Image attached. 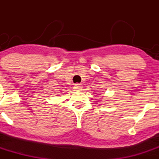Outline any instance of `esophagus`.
Wrapping results in <instances>:
<instances>
[{
	"label": "esophagus",
	"instance_id": "1",
	"mask_svg": "<svg viewBox=\"0 0 159 159\" xmlns=\"http://www.w3.org/2000/svg\"><path fill=\"white\" fill-rule=\"evenodd\" d=\"M74 89H75V91H81V90L82 89V86H81V84H75V86H74Z\"/></svg>",
	"mask_w": 159,
	"mask_h": 159
}]
</instances>
